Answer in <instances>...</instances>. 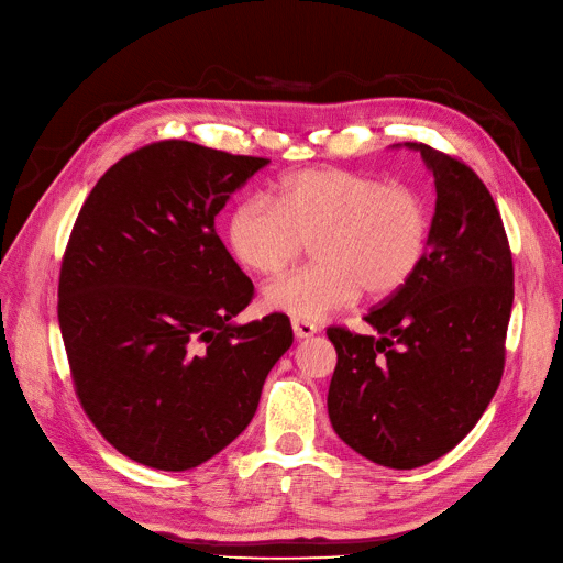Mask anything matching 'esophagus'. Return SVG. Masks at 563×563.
Masks as SVG:
<instances>
[{
	"instance_id": "esophagus-1",
	"label": "esophagus",
	"mask_w": 563,
	"mask_h": 563,
	"mask_svg": "<svg viewBox=\"0 0 563 563\" xmlns=\"http://www.w3.org/2000/svg\"><path fill=\"white\" fill-rule=\"evenodd\" d=\"M291 327H294V333H296V338H298V340H305V338H310V335H314V333H317V327H314V323H310V321H302V319H294V321H291Z\"/></svg>"
}]
</instances>
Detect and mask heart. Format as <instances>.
Instances as JSON below:
<instances>
[{"label": "heart", "mask_w": 563, "mask_h": 563, "mask_svg": "<svg viewBox=\"0 0 563 563\" xmlns=\"http://www.w3.org/2000/svg\"><path fill=\"white\" fill-rule=\"evenodd\" d=\"M312 240L317 263L265 286L272 312L319 321L366 294L383 298L411 282L430 242V209L416 187L345 168L284 176L269 197L236 203L228 220L234 261L277 277Z\"/></svg>", "instance_id": "1"}]
</instances>
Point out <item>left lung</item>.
I'll return each instance as SVG.
<instances>
[{
    "instance_id": "obj_1",
    "label": "left lung",
    "mask_w": 563,
    "mask_h": 563,
    "mask_svg": "<svg viewBox=\"0 0 563 563\" xmlns=\"http://www.w3.org/2000/svg\"><path fill=\"white\" fill-rule=\"evenodd\" d=\"M404 147L434 176L428 251L411 282L364 317L378 335L327 331L338 352L333 430L391 470L432 463L482 418L500 385L515 300L512 253L486 185L430 145Z\"/></svg>"
}]
</instances>
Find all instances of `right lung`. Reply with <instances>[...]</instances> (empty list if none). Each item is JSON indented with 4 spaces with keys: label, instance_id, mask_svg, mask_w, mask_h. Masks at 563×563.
Returning a JSON list of instances; mask_svg holds the SVG:
<instances>
[{
    "label": "right lung",
    "instance_id": "right-lung-1",
    "mask_svg": "<svg viewBox=\"0 0 563 563\" xmlns=\"http://www.w3.org/2000/svg\"><path fill=\"white\" fill-rule=\"evenodd\" d=\"M269 159L187 141L131 152L77 216L58 323L84 411L135 463L185 472L240 437L291 347L286 314L236 323L253 284L216 216Z\"/></svg>",
    "mask_w": 563,
    "mask_h": 563
}]
</instances>
